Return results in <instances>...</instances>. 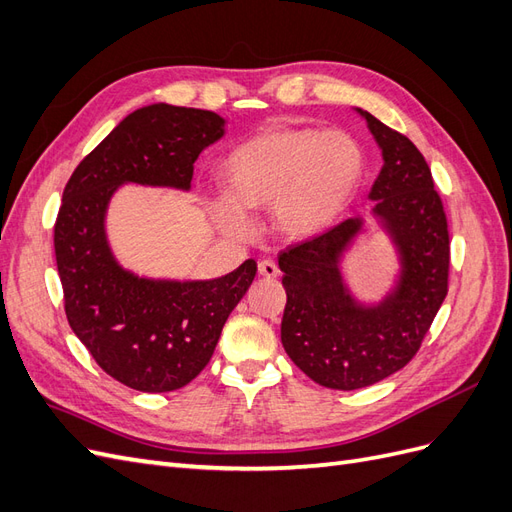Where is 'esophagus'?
<instances>
[{"mask_svg":"<svg viewBox=\"0 0 512 512\" xmlns=\"http://www.w3.org/2000/svg\"><path fill=\"white\" fill-rule=\"evenodd\" d=\"M258 273L262 275V277H277L280 275V269H277V265L273 260H260L258 262Z\"/></svg>","mask_w":512,"mask_h":512,"instance_id":"obj_1","label":"esophagus"}]
</instances>
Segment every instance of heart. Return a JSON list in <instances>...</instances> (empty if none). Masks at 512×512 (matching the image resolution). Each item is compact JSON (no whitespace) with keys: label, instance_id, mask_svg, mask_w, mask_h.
I'll list each match as a JSON object with an SVG mask.
<instances>
[{"label":"heart","instance_id":"b5f03b06","mask_svg":"<svg viewBox=\"0 0 512 512\" xmlns=\"http://www.w3.org/2000/svg\"><path fill=\"white\" fill-rule=\"evenodd\" d=\"M363 170L361 145L342 130L269 128L226 156L228 196L220 200V220L230 230L247 232L243 207H273L284 235L314 237L346 209Z\"/></svg>","mask_w":512,"mask_h":512}]
</instances>
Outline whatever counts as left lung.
Wrapping results in <instances>:
<instances>
[{"label":"left lung","mask_w":512,"mask_h":512,"mask_svg":"<svg viewBox=\"0 0 512 512\" xmlns=\"http://www.w3.org/2000/svg\"><path fill=\"white\" fill-rule=\"evenodd\" d=\"M382 149L371 185L374 213L399 247L397 290L378 307L352 301L339 256L361 230L350 218L320 235L292 243L277 256L284 273L282 344L292 363L320 386L354 391L389 378L421 348L448 292L451 239L440 194L423 153L408 136L356 108Z\"/></svg>","instance_id":"1"}]
</instances>
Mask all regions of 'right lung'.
<instances>
[{
  "mask_svg": "<svg viewBox=\"0 0 512 512\" xmlns=\"http://www.w3.org/2000/svg\"><path fill=\"white\" fill-rule=\"evenodd\" d=\"M222 134L224 119L211 111L138 108L87 153L61 196L53 243L66 318L106 374L134 391L168 393L192 382L258 267L250 258L218 280H141L108 250L106 205L128 181L190 190L196 158Z\"/></svg>",
  "mask_w": 512,
  "mask_h": 512,
  "instance_id": "obj_1",
  "label": "right lung"
}]
</instances>
